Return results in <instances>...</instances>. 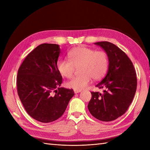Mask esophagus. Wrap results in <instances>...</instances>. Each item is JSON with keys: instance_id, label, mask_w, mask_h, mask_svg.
<instances>
[{"instance_id": "esophagus-1", "label": "esophagus", "mask_w": 150, "mask_h": 150, "mask_svg": "<svg viewBox=\"0 0 150 150\" xmlns=\"http://www.w3.org/2000/svg\"><path fill=\"white\" fill-rule=\"evenodd\" d=\"M81 91V90H74V93H80Z\"/></svg>"}]
</instances>
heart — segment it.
<instances>
[{
  "mask_svg": "<svg viewBox=\"0 0 150 150\" xmlns=\"http://www.w3.org/2000/svg\"><path fill=\"white\" fill-rule=\"evenodd\" d=\"M69 61L59 59L57 62V69L64 78H71L75 68L81 73L67 82L66 86L75 90H82L90 83L91 79L100 80L106 75L109 60L108 55L103 51H95L86 46L75 47L68 53Z\"/></svg>",
  "mask_w": 150,
  "mask_h": 150,
  "instance_id": "heart-1",
  "label": "heart"
}]
</instances>
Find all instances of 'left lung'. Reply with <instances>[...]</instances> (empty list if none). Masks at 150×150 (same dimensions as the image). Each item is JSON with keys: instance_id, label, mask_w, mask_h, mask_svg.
Wrapping results in <instances>:
<instances>
[{"instance_id": "8db88e82", "label": "left lung", "mask_w": 150, "mask_h": 150, "mask_svg": "<svg viewBox=\"0 0 150 150\" xmlns=\"http://www.w3.org/2000/svg\"><path fill=\"white\" fill-rule=\"evenodd\" d=\"M108 55V71L96 85L103 88V93L91 92L88 108L97 119L110 122L126 113L135 96L137 80L135 69L126 54L115 44L104 41L95 42Z\"/></svg>"}]
</instances>
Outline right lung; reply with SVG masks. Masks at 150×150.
Segmentation results:
<instances>
[{"label": "right lung", "instance_id": "add662e5", "mask_svg": "<svg viewBox=\"0 0 150 150\" xmlns=\"http://www.w3.org/2000/svg\"><path fill=\"white\" fill-rule=\"evenodd\" d=\"M58 44H42L30 52L17 73V93L24 109L39 122L61 117L74 95L72 89L60 88L62 76L57 69Z\"/></svg>", "mask_w": 150, "mask_h": 150}]
</instances>
